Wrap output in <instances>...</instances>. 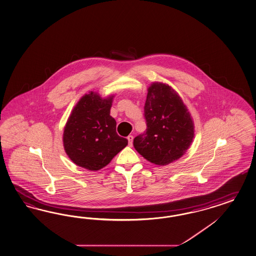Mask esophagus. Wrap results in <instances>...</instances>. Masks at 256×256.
<instances>
[{
    "label": "esophagus",
    "instance_id": "1",
    "mask_svg": "<svg viewBox=\"0 0 256 256\" xmlns=\"http://www.w3.org/2000/svg\"><path fill=\"white\" fill-rule=\"evenodd\" d=\"M128 143H129V146H132V140H134V136H128Z\"/></svg>",
    "mask_w": 256,
    "mask_h": 256
}]
</instances>
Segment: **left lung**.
I'll list each match as a JSON object with an SVG mask.
<instances>
[{
  "label": "left lung",
  "instance_id": "left-lung-1",
  "mask_svg": "<svg viewBox=\"0 0 256 256\" xmlns=\"http://www.w3.org/2000/svg\"><path fill=\"white\" fill-rule=\"evenodd\" d=\"M146 130L134 139L140 155L157 165L182 157L194 138V122L186 106L170 86L153 82L144 106Z\"/></svg>",
  "mask_w": 256,
  "mask_h": 256
}]
</instances>
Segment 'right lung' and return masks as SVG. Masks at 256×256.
Listing matches in <instances>:
<instances>
[{
  "mask_svg": "<svg viewBox=\"0 0 256 256\" xmlns=\"http://www.w3.org/2000/svg\"><path fill=\"white\" fill-rule=\"evenodd\" d=\"M114 96L102 98L89 92L74 106L66 122L63 144L74 164L89 170H98L128 144L116 132V120L110 116Z\"/></svg>",
  "mask_w": 256,
  "mask_h": 256,
  "instance_id": "obj_1",
  "label": "right lung"
}]
</instances>
